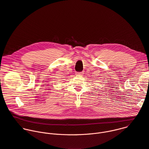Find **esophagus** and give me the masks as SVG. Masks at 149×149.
<instances>
[{
    "mask_svg": "<svg viewBox=\"0 0 149 149\" xmlns=\"http://www.w3.org/2000/svg\"><path fill=\"white\" fill-rule=\"evenodd\" d=\"M75 74L77 75H81V74H82V73L81 72H75Z\"/></svg>",
    "mask_w": 149,
    "mask_h": 149,
    "instance_id": "esophagus-1",
    "label": "esophagus"
}]
</instances>
